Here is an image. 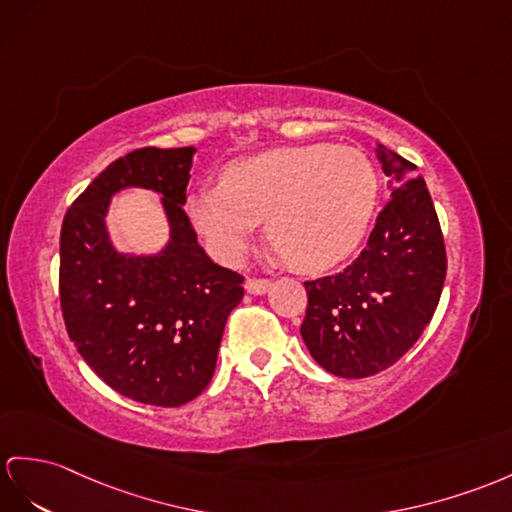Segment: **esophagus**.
<instances>
[{
    "mask_svg": "<svg viewBox=\"0 0 512 512\" xmlns=\"http://www.w3.org/2000/svg\"><path fill=\"white\" fill-rule=\"evenodd\" d=\"M245 289H247V293H252V295H265L271 289V280H267V278H247Z\"/></svg>",
    "mask_w": 512,
    "mask_h": 512,
    "instance_id": "1",
    "label": "esophagus"
}]
</instances>
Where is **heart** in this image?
Segmentation results:
<instances>
[{
  "mask_svg": "<svg viewBox=\"0 0 512 512\" xmlns=\"http://www.w3.org/2000/svg\"><path fill=\"white\" fill-rule=\"evenodd\" d=\"M380 176L356 147H278L234 160L221 184L197 186L186 215L217 260L239 263L267 219L269 241L299 271H326L363 243L376 215Z\"/></svg>",
  "mask_w": 512,
  "mask_h": 512,
  "instance_id": "heart-1",
  "label": "heart"
}]
</instances>
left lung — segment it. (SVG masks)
Masks as SVG:
<instances>
[{
    "instance_id": "left-lung-1",
    "label": "left lung",
    "mask_w": 512,
    "mask_h": 512,
    "mask_svg": "<svg viewBox=\"0 0 512 512\" xmlns=\"http://www.w3.org/2000/svg\"><path fill=\"white\" fill-rule=\"evenodd\" d=\"M391 199L367 247L341 273L304 282L302 339L310 356L339 378H367L395 365L439 306L447 254L439 217L417 165L376 147Z\"/></svg>"
}]
</instances>
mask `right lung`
<instances>
[{
  "instance_id": "right-lung-1",
  "label": "right lung",
  "mask_w": 512,
  "mask_h": 512,
  "mask_svg": "<svg viewBox=\"0 0 512 512\" xmlns=\"http://www.w3.org/2000/svg\"><path fill=\"white\" fill-rule=\"evenodd\" d=\"M195 147H141L117 158L67 210L60 230V308L67 334L99 378L134 402L176 408L215 373L243 276L219 267L184 213ZM126 185L163 195L172 241L160 257L111 249L103 226L109 197Z\"/></svg>"
}]
</instances>
